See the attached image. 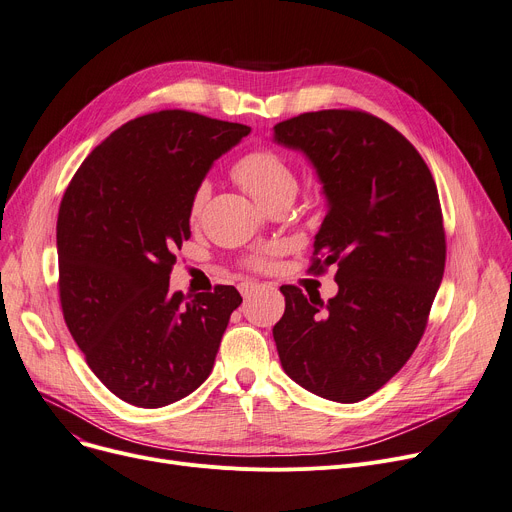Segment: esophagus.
Returning <instances> with one entry per match:
<instances>
[{"label":"esophagus","mask_w":512,"mask_h":512,"mask_svg":"<svg viewBox=\"0 0 512 512\" xmlns=\"http://www.w3.org/2000/svg\"><path fill=\"white\" fill-rule=\"evenodd\" d=\"M257 290H259V284H257V282H242V284H240V294H242V297H245V299H249L251 294L257 292Z\"/></svg>","instance_id":"esophagus-1"}]
</instances>
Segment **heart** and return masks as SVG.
Segmentation results:
<instances>
[{
    "mask_svg": "<svg viewBox=\"0 0 512 512\" xmlns=\"http://www.w3.org/2000/svg\"><path fill=\"white\" fill-rule=\"evenodd\" d=\"M230 174L261 205H270L276 199H292L299 186L297 174H294L290 161L284 155L276 153L274 149H265V147L240 155L232 164ZM207 193H209L207 182H201L195 188L191 205H188V218L197 220V215L205 205ZM270 255L272 251L249 257L247 267H251V270H263V267H267V263H270Z\"/></svg>",
    "mask_w": 512,
    "mask_h": 512,
    "instance_id": "1",
    "label": "heart"
}]
</instances>
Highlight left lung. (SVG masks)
<instances>
[{"instance_id": "obj_1", "label": "left lung", "mask_w": 512, "mask_h": 512, "mask_svg": "<svg viewBox=\"0 0 512 512\" xmlns=\"http://www.w3.org/2000/svg\"><path fill=\"white\" fill-rule=\"evenodd\" d=\"M274 132L311 159L328 197L309 272L338 267L328 303L280 288L278 355L305 390L359 402L394 378L427 328L446 263L438 188L419 151L373 114L307 112Z\"/></svg>"}]
</instances>
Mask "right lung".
Segmentation results:
<instances>
[{
    "label": "right lung",
    "instance_id": "right-lung-1",
    "mask_svg": "<svg viewBox=\"0 0 512 512\" xmlns=\"http://www.w3.org/2000/svg\"><path fill=\"white\" fill-rule=\"evenodd\" d=\"M245 124L161 110L114 130L72 176L58 213L66 326L101 384L143 409L172 405L213 369L234 286L186 299L170 290L188 205Z\"/></svg>",
    "mask_w": 512,
    "mask_h": 512
}]
</instances>
